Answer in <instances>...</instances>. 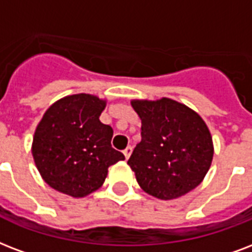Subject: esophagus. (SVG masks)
<instances>
[{"label": "esophagus", "mask_w": 252, "mask_h": 252, "mask_svg": "<svg viewBox=\"0 0 252 252\" xmlns=\"http://www.w3.org/2000/svg\"><path fill=\"white\" fill-rule=\"evenodd\" d=\"M123 153H124V156H126V160H128L130 155H132V147H126V149H124V152H123Z\"/></svg>", "instance_id": "34e87169"}]
</instances>
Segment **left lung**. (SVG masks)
<instances>
[{
  "mask_svg": "<svg viewBox=\"0 0 252 252\" xmlns=\"http://www.w3.org/2000/svg\"><path fill=\"white\" fill-rule=\"evenodd\" d=\"M130 105L141 120V140L128 165L140 188L164 201L195 189L214 156L211 133L203 119L169 97L133 99Z\"/></svg>",
  "mask_w": 252,
  "mask_h": 252,
  "instance_id": "8db88e82",
  "label": "left lung"
}]
</instances>
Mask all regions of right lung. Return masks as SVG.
<instances>
[{"mask_svg": "<svg viewBox=\"0 0 252 252\" xmlns=\"http://www.w3.org/2000/svg\"><path fill=\"white\" fill-rule=\"evenodd\" d=\"M107 100L90 94L64 96L47 108L35 128L32 153L43 181L82 198L99 189L108 168L126 160L113 149V129L99 120Z\"/></svg>", "mask_w": 252, "mask_h": 252, "instance_id": "1", "label": "right lung"}]
</instances>
